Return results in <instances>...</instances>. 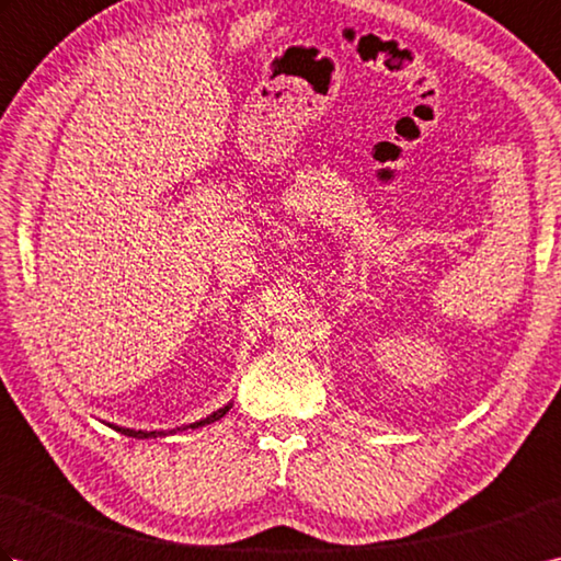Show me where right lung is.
I'll return each instance as SVG.
<instances>
[{
    "mask_svg": "<svg viewBox=\"0 0 561 561\" xmlns=\"http://www.w3.org/2000/svg\"><path fill=\"white\" fill-rule=\"evenodd\" d=\"M231 410V402L229 404H224L221 410H217V412H211L209 416H205V420H199V422H193V424H187V426H178V428H171V432H135V428H125V426H113L115 432H121V434H125V436H133V438H157V436H165V434H173V432H185V428H199V426H205V424H211V422H217V420H221V416Z\"/></svg>",
    "mask_w": 561,
    "mask_h": 561,
    "instance_id": "add662e5",
    "label": "right lung"
}]
</instances>
